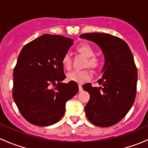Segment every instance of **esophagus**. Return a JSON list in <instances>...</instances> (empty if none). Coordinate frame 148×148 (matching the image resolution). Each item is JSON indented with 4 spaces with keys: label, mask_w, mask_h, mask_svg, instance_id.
I'll return each mask as SVG.
<instances>
[{
    "label": "esophagus",
    "mask_w": 148,
    "mask_h": 148,
    "mask_svg": "<svg viewBox=\"0 0 148 148\" xmlns=\"http://www.w3.org/2000/svg\"><path fill=\"white\" fill-rule=\"evenodd\" d=\"M79 92H82L83 91L82 86L81 84H79Z\"/></svg>",
    "instance_id": "obj_1"
}]
</instances>
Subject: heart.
<instances>
[{
    "instance_id": "obj_1",
    "label": "heart",
    "mask_w": 148,
    "mask_h": 148,
    "mask_svg": "<svg viewBox=\"0 0 148 148\" xmlns=\"http://www.w3.org/2000/svg\"><path fill=\"white\" fill-rule=\"evenodd\" d=\"M77 52L82 54L87 58L86 66H89L92 69H97L102 64V59L98 56H95V50L89 44H81L76 48ZM62 64L66 69L69 70L71 67V59L68 53H66L62 59ZM91 77V73L88 69L74 70L67 74V79L70 81L74 82L79 84L84 82L89 79Z\"/></svg>"
}]
</instances>
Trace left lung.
Masks as SVG:
<instances>
[{
	"mask_svg": "<svg viewBox=\"0 0 148 148\" xmlns=\"http://www.w3.org/2000/svg\"><path fill=\"white\" fill-rule=\"evenodd\" d=\"M97 44L104 54L101 86L84 85L90 99L84 110L86 117L101 127L112 126L125 117L135 99L138 71L132 51L125 41L114 36L90 33L79 36Z\"/></svg>",
	"mask_w": 148,
	"mask_h": 148,
	"instance_id": "obj_1",
	"label": "left lung"
}]
</instances>
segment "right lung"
Masks as SVG:
<instances>
[{"label":"right lung","mask_w":148,"mask_h":148,"mask_svg":"<svg viewBox=\"0 0 148 148\" xmlns=\"http://www.w3.org/2000/svg\"><path fill=\"white\" fill-rule=\"evenodd\" d=\"M74 40L44 34L22 49L13 71V97L21 114L32 125L49 126L61 120L66 103L79 91L66 78L63 56Z\"/></svg>","instance_id":"right-lung-1"}]
</instances>
